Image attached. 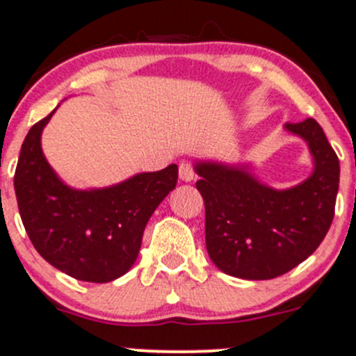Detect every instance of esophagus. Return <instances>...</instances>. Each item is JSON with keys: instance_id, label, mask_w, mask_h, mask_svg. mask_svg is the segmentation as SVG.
Listing matches in <instances>:
<instances>
[{"instance_id": "34e87169", "label": "esophagus", "mask_w": 356, "mask_h": 356, "mask_svg": "<svg viewBox=\"0 0 356 356\" xmlns=\"http://www.w3.org/2000/svg\"><path fill=\"white\" fill-rule=\"evenodd\" d=\"M178 175H179V179H181V181H192V179L195 178V171H193V166L190 163L179 164Z\"/></svg>"}]
</instances>
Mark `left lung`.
I'll use <instances>...</instances> for the list:
<instances>
[{"label":"left lung","instance_id":"8db88e82","mask_svg":"<svg viewBox=\"0 0 356 356\" xmlns=\"http://www.w3.org/2000/svg\"><path fill=\"white\" fill-rule=\"evenodd\" d=\"M313 156V173L275 190L244 166L197 163L206 206L207 254L221 272L248 280L284 275L315 252L329 232L339 188V159L315 119L287 122Z\"/></svg>","mask_w":356,"mask_h":356}]
</instances>
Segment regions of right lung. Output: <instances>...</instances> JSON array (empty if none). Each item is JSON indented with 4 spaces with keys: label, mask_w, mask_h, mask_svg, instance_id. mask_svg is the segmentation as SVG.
Here are the masks:
<instances>
[{
    "label": "right lung",
    "mask_w": 356,
    "mask_h": 356,
    "mask_svg": "<svg viewBox=\"0 0 356 356\" xmlns=\"http://www.w3.org/2000/svg\"><path fill=\"white\" fill-rule=\"evenodd\" d=\"M54 112L29 129L20 149L13 186L24 228L60 272L84 282H111L136 261L147 221L177 186L178 166L107 188H70L41 150V133Z\"/></svg>",
    "instance_id": "obj_1"
}]
</instances>
